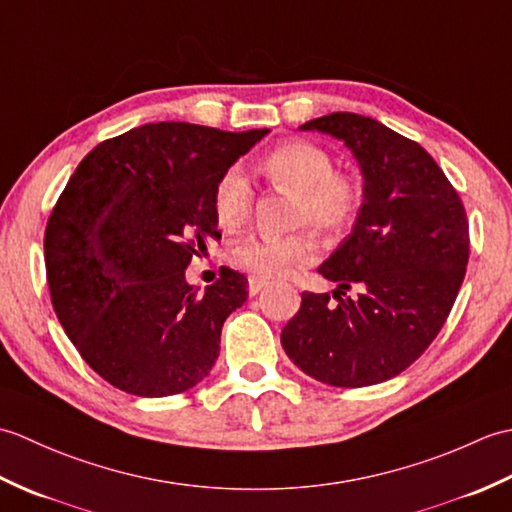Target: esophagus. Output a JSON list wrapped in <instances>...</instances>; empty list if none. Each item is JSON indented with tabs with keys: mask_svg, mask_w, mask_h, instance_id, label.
Segmentation results:
<instances>
[{
	"mask_svg": "<svg viewBox=\"0 0 512 512\" xmlns=\"http://www.w3.org/2000/svg\"><path fill=\"white\" fill-rule=\"evenodd\" d=\"M266 286H268V279L255 277V275L248 277V292H250V295H257V292L262 290V288H266Z\"/></svg>",
	"mask_w": 512,
	"mask_h": 512,
	"instance_id": "obj_1",
	"label": "esophagus"
}]
</instances>
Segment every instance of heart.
Instances as JSON below:
<instances>
[{
	"label": "heart",
	"mask_w": 512,
	"mask_h": 512,
	"mask_svg": "<svg viewBox=\"0 0 512 512\" xmlns=\"http://www.w3.org/2000/svg\"><path fill=\"white\" fill-rule=\"evenodd\" d=\"M262 176L292 193L290 226H306L284 237L248 235L233 244L228 262L255 277H281L292 268L310 264L317 239L350 226L363 204V184L354 173L334 169V156L310 140H288L268 151L259 162ZM255 193L239 167L226 169L213 189V215L224 231L235 233L253 213Z\"/></svg>",
	"instance_id": "b5f03b06"
}]
</instances>
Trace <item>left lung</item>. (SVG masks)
<instances>
[{"label":"left lung","mask_w":512,"mask_h":512,"mask_svg":"<svg viewBox=\"0 0 512 512\" xmlns=\"http://www.w3.org/2000/svg\"><path fill=\"white\" fill-rule=\"evenodd\" d=\"M301 129L345 143L363 173L352 233L319 266L332 295L303 292L281 330L290 361L334 387L398 376L436 339L469 264L458 191L418 143L361 114L334 112ZM356 287L359 295L344 292Z\"/></svg>","instance_id":"left-lung-1"}]
</instances>
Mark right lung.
Returning <instances> with one entry per match:
<instances>
[{"mask_svg":"<svg viewBox=\"0 0 512 512\" xmlns=\"http://www.w3.org/2000/svg\"><path fill=\"white\" fill-rule=\"evenodd\" d=\"M268 129L149 123L81 160L48 217L43 255L54 312L96 374L134 396L182 394L209 376L246 277L184 279L220 235L213 189Z\"/></svg>","mask_w":512,"mask_h":512,"instance_id":"obj_1","label":"right lung"}]
</instances>
